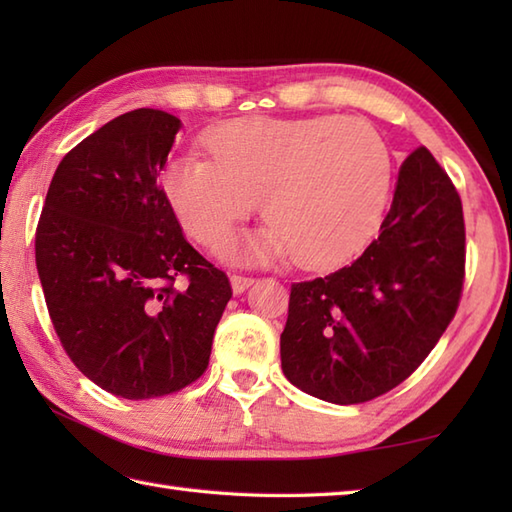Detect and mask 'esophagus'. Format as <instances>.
<instances>
[{"instance_id": "1", "label": "esophagus", "mask_w": 512, "mask_h": 512, "mask_svg": "<svg viewBox=\"0 0 512 512\" xmlns=\"http://www.w3.org/2000/svg\"><path fill=\"white\" fill-rule=\"evenodd\" d=\"M253 277H244V275H231V288H233V292L235 295H242V292L246 290V288H250L253 286Z\"/></svg>"}]
</instances>
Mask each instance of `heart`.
Instances as JSON below:
<instances>
[{"label": "heart", "instance_id": "obj_1", "mask_svg": "<svg viewBox=\"0 0 512 512\" xmlns=\"http://www.w3.org/2000/svg\"><path fill=\"white\" fill-rule=\"evenodd\" d=\"M211 160L182 156L162 171L171 209L193 239L222 244L253 213L266 224L224 253L301 268L341 264L376 231L391 189V151L358 118H239L206 134Z\"/></svg>", "mask_w": 512, "mask_h": 512}]
</instances>
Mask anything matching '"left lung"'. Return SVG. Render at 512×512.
<instances>
[{"instance_id": "1", "label": "left lung", "mask_w": 512, "mask_h": 512, "mask_svg": "<svg viewBox=\"0 0 512 512\" xmlns=\"http://www.w3.org/2000/svg\"><path fill=\"white\" fill-rule=\"evenodd\" d=\"M462 202L447 173L416 149L363 255L290 288L281 369L292 385L356 405L409 378L447 330L464 281Z\"/></svg>"}]
</instances>
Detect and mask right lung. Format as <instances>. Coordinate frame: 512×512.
I'll list each match as a JSON object with an SVG mask.
<instances>
[{
	"mask_svg": "<svg viewBox=\"0 0 512 512\" xmlns=\"http://www.w3.org/2000/svg\"><path fill=\"white\" fill-rule=\"evenodd\" d=\"M180 127L140 107L96 129L59 162L37 226V273L63 350L127 400L200 378L233 295L158 184ZM178 276L188 284L176 287Z\"/></svg>",
	"mask_w": 512,
	"mask_h": 512,
	"instance_id": "1",
	"label": "right lung"
}]
</instances>
